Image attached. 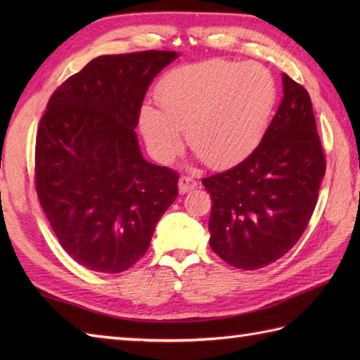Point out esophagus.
Instances as JSON below:
<instances>
[{"label": "esophagus", "mask_w": 360, "mask_h": 360, "mask_svg": "<svg viewBox=\"0 0 360 360\" xmlns=\"http://www.w3.org/2000/svg\"><path fill=\"white\" fill-rule=\"evenodd\" d=\"M178 186H179V192L184 195L196 187V181L193 179V176H181Z\"/></svg>", "instance_id": "1"}]
</instances>
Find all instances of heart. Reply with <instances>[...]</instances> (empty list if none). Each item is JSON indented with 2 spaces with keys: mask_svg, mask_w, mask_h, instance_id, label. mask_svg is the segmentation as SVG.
Segmentation results:
<instances>
[{
  "mask_svg": "<svg viewBox=\"0 0 360 360\" xmlns=\"http://www.w3.org/2000/svg\"><path fill=\"white\" fill-rule=\"evenodd\" d=\"M159 108L145 103L139 125L153 155L172 159L187 133L190 150L210 167L249 156L269 125L277 85L259 63L209 62L182 66L160 80Z\"/></svg>",
  "mask_w": 360,
  "mask_h": 360,
  "instance_id": "obj_1",
  "label": "heart"
}]
</instances>
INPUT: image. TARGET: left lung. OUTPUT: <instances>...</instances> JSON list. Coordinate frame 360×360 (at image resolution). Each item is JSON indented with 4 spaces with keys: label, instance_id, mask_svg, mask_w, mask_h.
I'll use <instances>...</instances> for the list:
<instances>
[{
    "label": "left lung",
    "instance_id": "left-lung-1",
    "mask_svg": "<svg viewBox=\"0 0 360 360\" xmlns=\"http://www.w3.org/2000/svg\"><path fill=\"white\" fill-rule=\"evenodd\" d=\"M283 98L262 142L223 173L202 179L212 196L210 248L255 271L294 246L316 209L325 155L308 91L281 75Z\"/></svg>",
    "mask_w": 360,
    "mask_h": 360
}]
</instances>
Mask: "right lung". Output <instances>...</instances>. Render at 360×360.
<instances>
[{
    "label": "right lung",
    "instance_id": "add662e5",
    "mask_svg": "<svg viewBox=\"0 0 360 360\" xmlns=\"http://www.w3.org/2000/svg\"><path fill=\"white\" fill-rule=\"evenodd\" d=\"M173 51L101 56L51 96L35 145V188L62 248L102 274L147 252L178 196L179 174L145 160L134 128L153 79Z\"/></svg>",
    "mask_w": 360,
    "mask_h": 360
}]
</instances>
